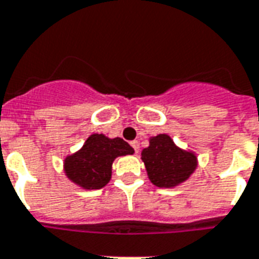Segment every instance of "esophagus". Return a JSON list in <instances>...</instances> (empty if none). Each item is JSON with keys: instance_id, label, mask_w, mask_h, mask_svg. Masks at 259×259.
Masks as SVG:
<instances>
[{"instance_id": "obj_1", "label": "esophagus", "mask_w": 259, "mask_h": 259, "mask_svg": "<svg viewBox=\"0 0 259 259\" xmlns=\"http://www.w3.org/2000/svg\"><path fill=\"white\" fill-rule=\"evenodd\" d=\"M131 146H132V147H134V150L137 151V153H138V151H139V142H138V141H132L131 142Z\"/></svg>"}]
</instances>
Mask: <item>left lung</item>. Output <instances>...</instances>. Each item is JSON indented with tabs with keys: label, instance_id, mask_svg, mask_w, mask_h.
<instances>
[{
	"label": "left lung",
	"instance_id": "left-lung-1",
	"mask_svg": "<svg viewBox=\"0 0 259 259\" xmlns=\"http://www.w3.org/2000/svg\"><path fill=\"white\" fill-rule=\"evenodd\" d=\"M142 150V161L150 182L159 188H174L190 179L198 166L194 151L183 150L166 134L150 138Z\"/></svg>",
	"mask_w": 259,
	"mask_h": 259
}]
</instances>
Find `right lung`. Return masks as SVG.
I'll use <instances>...</instances> for the list:
<instances>
[{
    "label": "right lung",
    "mask_w": 259,
    "mask_h": 259,
    "mask_svg": "<svg viewBox=\"0 0 259 259\" xmlns=\"http://www.w3.org/2000/svg\"><path fill=\"white\" fill-rule=\"evenodd\" d=\"M128 154H134V149L121 138L110 139L104 134H93L80 150L65 157L64 172L79 187L100 190L110 182L114 159Z\"/></svg>",
    "instance_id": "right-lung-1"
}]
</instances>
